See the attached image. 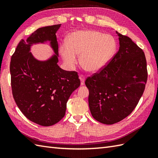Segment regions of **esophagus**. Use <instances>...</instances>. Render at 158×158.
Segmentation results:
<instances>
[{
    "label": "esophagus",
    "mask_w": 158,
    "mask_h": 158,
    "mask_svg": "<svg viewBox=\"0 0 158 158\" xmlns=\"http://www.w3.org/2000/svg\"><path fill=\"white\" fill-rule=\"evenodd\" d=\"M79 79L80 81H81V84L83 85L85 83V77L83 76V75H80L79 76Z\"/></svg>",
    "instance_id": "1"
}]
</instances>
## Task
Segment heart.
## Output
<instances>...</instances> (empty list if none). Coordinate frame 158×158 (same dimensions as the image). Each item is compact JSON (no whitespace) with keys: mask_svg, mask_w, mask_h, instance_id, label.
Here are the masks:
<instances>
[{"mask_svg":"<svg viewBox=\"0 0 158 158\" xmlns=\"http://www.w3.org/2000/svg\"><path fill=\"white\" fill-rule=\"evenodd\" d=\"M117 41L113 36L92 30L75 31L69 35L67 42L62 43L59 52L69 70H73L78 63L90 73L102 69L115 55Z\"/></svg>","mask_w":158,"mask_h":158,"instance_id":"heart-1","label":"heart"}]
</instances>
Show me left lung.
<instances>
[{"label":"left lung","mask_w":158,"mask_h":158,"mask_svg":"<svg viewBox=\"0 0 158 158\" xmlns=\"http://www.w3.org/2000/svg\"><path fill=\"white\" fill-rule=\"evenodd\" d=\"M119 36V51L100 73L85 80L92 117L110 125L133 111L141 98L147 79V62L143 50L128 36Z\"/></svg>","instance_id":"1"}]
</instances>
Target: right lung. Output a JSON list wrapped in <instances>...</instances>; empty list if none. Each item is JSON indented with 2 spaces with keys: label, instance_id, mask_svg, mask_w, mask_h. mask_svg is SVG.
<instances>
[{
  "label": "right lung",
  "instance_id": "obj_1",
  "mask_svg": "<svg viewBox=\"0 0 158 158\" xmlns=\"http://www.w3.org/2000/svg\"><path fill=\"white\" fill-rule=\"evenodd\" d=\"M61 24L39 28L26 40L22 39L10 64L13 98L22 113L31 122L43 126L58 123L65 115L66 103L80 85L75 71L58 66L56 32ZM49 42L54 54L45 60L31 53L33 44Z\"/></svg>",
  "mask_w": 158,
  "mask_h": 158
}]
</instances>
